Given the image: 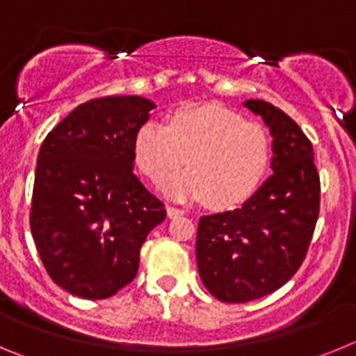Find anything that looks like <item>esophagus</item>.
Returning <instances> with one entry per match:
<instances>
[{"mask_svg":"<svg viewBox=\"0 0 356 356\" xmlns=\"http://www.w3.org/2000/svg\"><path fill=\"white\" fill-rule=\"evenodd\" d=\"M184 213H185L184 209H176V207H168V216L171 217V219H175V217L184 216Z\"/></svg>","mask_w":356,"mask_h":356,"instance_id":"obj_1","label":"esophagus"}]
</instances>
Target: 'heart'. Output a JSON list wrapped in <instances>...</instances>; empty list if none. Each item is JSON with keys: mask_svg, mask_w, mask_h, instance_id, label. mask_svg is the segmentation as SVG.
<instances>
[{"mask_svg": "<svg viewBox=\"0 0 356 356\" xmlns=\"http://www.w3.org/2000/svg\"><path fill=\"white\" fill-rule=\"evenodd\" d=\"M187 156L188 169L172 176L165 194L175 200H207L229 209L260 187L271 168V134L221 105H191L172 112L168 124L149 121L134 139L135 165L162 185Z\"/></svg>", "mask_w": 356, "mask_h": 356, "instance_id": "1", "label": "heart"}]
</instances>
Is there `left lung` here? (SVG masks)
Masks as SVG:
<instances>
[{"label":"left lung","mask_w":356,"mask_h":356,"mask_svg":"<svg viewBox=\"0 0 356 356\" xmlns=\"http://www.w3.org/2000/svg\"><path fill=\"white\" fill-rule=\"evenodd\" d=\"M273 135L275 175L232 212L203 216L196 260L207 291L225 303H246L285 285L307 257L319 217L321 181L312 143L284 110L244 103Z\"/></svg>","instance_id":"obj_1"}]
</instances>
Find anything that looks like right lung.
<instances>
[{
    "mask_svg": "<svg viewBox=\"0 0 356 356\" xmlns=\"http://www.w3.org/2000/svg\"><path fill=\"white\" fill-rule=\"evenodd\" d=\"M155 103L103 96L81 103L44 139L37 156L30 228L56 285L105 300L131 284L163 203L134 175L135 134Z\"/></svg>",
    "mask_w": 356,
    "mask_h": 356,
    "instance_id": "obj_1",
    "label": "right lung"
}]
</instances>
